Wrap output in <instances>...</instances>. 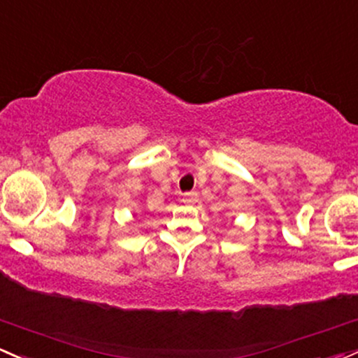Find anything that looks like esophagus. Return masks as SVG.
Listing matches in <instances>:
<instances>
[{"instance_id": "obj_1", "label": "esophagus", "mask_w": 358, "mask_h": 358, "mask_svg": "<svg viewBox=\"0 0 358 358\" xmlns=\"http://www.w3.org/2000/svg\"><path fill=\"white\" fill-rule=\"evenodd\" d=\"M197 200H199L197 192H187V194H183V202L185 203H195Z\"/></svg>"}]
</instances>
